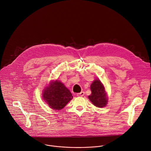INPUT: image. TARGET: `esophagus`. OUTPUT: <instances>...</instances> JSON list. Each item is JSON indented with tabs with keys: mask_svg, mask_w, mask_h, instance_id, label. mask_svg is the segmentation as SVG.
Returning a JSON list of instances; mask_svg holds the SVG:
<instances>
[{
	"mask_svg": "<svg viewBox=\"0 0 151 151\" xmlns=\"http://www.w3.org/2000/svg\"><path fill=\"white\" fill-rule=\"evenodd\" d=\"M84 95V92H83V91H82L81 93H78L76 94V96L78 97H83Z\"/></svg>",
	"mask_w": 151,
	"mask_h": 151,
	"instance_id": "1",
	"label": "esophagus"
}]
</instances>
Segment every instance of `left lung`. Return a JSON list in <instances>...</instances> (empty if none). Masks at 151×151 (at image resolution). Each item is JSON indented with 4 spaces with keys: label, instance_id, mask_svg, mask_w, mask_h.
Segmentation results:
<instances>
[{
    "label": "left lung",
    "instance_id": "8db88e82",
    "mask_svg": "<svg viewBox=\"0 0 151 151\" xmlns=\"http://www.w3.org/2000/svg\"><path fill=\"white\" fill-rule=\"evenodd\" d=\"M91 94L88 96V99L97 107H104L107 104L106 94L104 87L99 79L94 80L91 84Z\"/></svg>",
    "mask_w": 151,
    "mask_h": 151
}]
</instances>
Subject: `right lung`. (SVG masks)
Listing matches in <instances>:
<instances>
[{
  "instance_id": "obj_1",
  "label": "right lung",
  "mask_w": 151,
  "mask_h": 151,
  "mask_svg": "<svg viewBox=\"0 0 151 151\" xmlns=\"http://www.w3.org/2000/svg\"><path fill=\"white\" fill-rule=\"evenodd\" d=\"M43 97L49 106L53 109H61L72 100L70 91L61 82L55 81L44 90Z\"/></svg>"
}]
</instances>
